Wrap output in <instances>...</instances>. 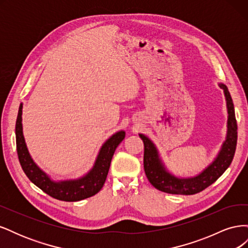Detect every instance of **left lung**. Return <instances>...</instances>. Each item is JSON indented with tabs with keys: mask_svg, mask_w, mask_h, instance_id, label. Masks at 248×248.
Wrapping results in <instances>:
<instances>
[{
	"mask_svg": "<svg viewBox=\"0 0 248 248\" xmlns=\"http://www.w3.org/2000/svg\"><path fill=\"white\" fill-rule=\"evenodd\" d=\"M218 86L223 90L227 100L229 114L227 138L216 158L201 174L190 178H178L170 174L162 163L158 150L154 142L145 134H139L145 146L144 169L146 176L149 182L156 189L167 193L186 194V196L198 193L214 183L230 167L232 158H234L237 146V121L234 103H232L228 87L223 84H218Z\"/></svg>",
	"mask_w": 248,
	"mask_h": 248,
	"instance_id": "8db88e82",
	"label": "left lung"
}]
</instances>
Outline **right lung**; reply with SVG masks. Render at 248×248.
<instances>
[{"label":"right lung","instance_id":"right-lung-1","mask_svg":"<svg viewBox=\"0 0 248 248\" xmlns=\"http://www.w3.org/2000/svg\"><path fill=\"white\" fill-rule=\"evenodd\" d=\"M22 103H20L16 125V150L19 163L25 174L37 187L51 198L64 202H78L90 198L100 191L106 182L110 161L117 147L125 138V131H118L104 142L93 168L84 177L76 180H65V181H52L32 159L25 141L21 124Z\"/></svg>","mask_w":248,"mask_h":248}]
</instances>
